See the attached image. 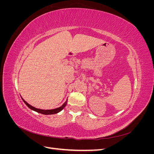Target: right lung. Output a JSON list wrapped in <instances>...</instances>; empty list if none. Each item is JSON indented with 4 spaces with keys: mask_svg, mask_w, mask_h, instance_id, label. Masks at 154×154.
Masks as SVG:
<instances>
[{
    "mask_svg": "<svg viewBox=\"0 0 154 154\" xmlns=\"http://www.w3.org/2000/svg\"><path fill=\"white\" fill-rule=\"evenodd\" d=\"M23 101L24 102L25 104L29 107V108L30 109H31L32 110H34L35 112H38V113H40V114H44V115H51V114H57L58 112H60V111H62L64 107L66 106L67 103V100H66V101L65 102V103L61 106L58 107V108H57V109H51V110H43V109H36L35 108V107L31 106V105H29V103H27V102L23 99L22 98Z\"/></svg>",
    "mask_w": 154,
    "mask_h": 154,
    "instance_id": "right-lung-1",
    "label": "right lung"
}]
</instances>
